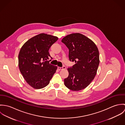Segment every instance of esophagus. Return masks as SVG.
I'll return each instance as SVG.
<instances>
[{"instance_id":"34e87169","label":"esophagus","mask_w":125,"mask_h":125,"mask_svg":"<svg viewBox=\"0 0 125 125\" xmlns=\"http://www.w3.org/2000/svg\"><path fill=\"white\" fill-rule=\"evenodd\" d=\"M66 69V67L65 66H63L62 67H58V69L59 70H63V69Z\"/></svg>"}]
</instances>
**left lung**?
I'll use <instances>...</instances> for the list:
<instances>
[{"mask_svg":"<svg viewBox=\"0 0 125 125\" xmlns=\"http://www.w3.org/2000/svg\"><path fill=\"white\" fill-rule=\"evenodd\" d=\"M69 49V58L75 64L67 69L68 76L65 86L73 91L88 87L94 78L100 63L99 52L95 44L87 36L73 33L62 40Z\"/></svg>","mask_w":125,"mask_h":125,"instance_id":"left-lung-1","label":"left lung"}]
</instances>
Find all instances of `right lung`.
I'll return each mask as SVG.
<instances>
[{
    "instance_id": "1",
    "label": "right lung",
    "mask_w": 125,
    "mask_h": 125,
    "mask_svg": "<svg viewBox=\"0 0 125 125\" xmlns=\"http://www.w3.org/2000/svg\"><path fill=\"white\" fill-rule=\"evenodd\" d=\"M55 36L42 33L26 41L18 55L20 71L26 82L36 89H40L50 83L57 69L50 63L52 59L49 50L57 41Z\"/></svg>"
}]
</instances>
